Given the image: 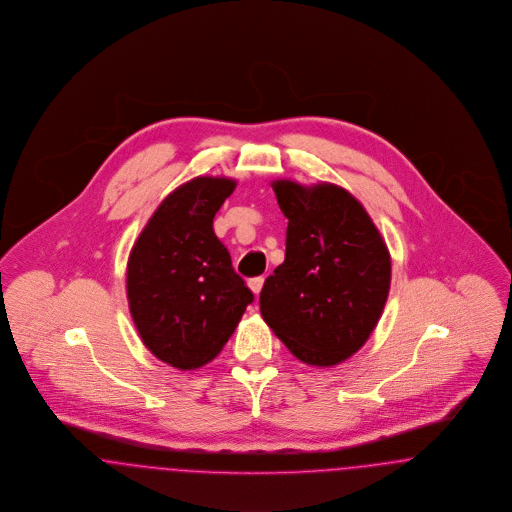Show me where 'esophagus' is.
<instances>
[{
    "label": "esophagus",
    "mask_w": 512,
    "mask_h": 512,
    "mask_svg": "<svg viewBox=\"0 0 512 512\" xmlns=\"http://www.w3.org/2000/svg\"><path fill=\"white\" fill-rule=\"evenodd\" d=\"M248 287H250V291H252L254 295H260V291H262V287H264V277H252V279H248Z\"/></svg>",
    "instance_id": "1"
}]
</instances>
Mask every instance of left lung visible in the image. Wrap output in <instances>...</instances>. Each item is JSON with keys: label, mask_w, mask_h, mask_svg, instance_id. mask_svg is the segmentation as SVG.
I'll list each match as a JSON object with an SVG mask.
<instances>
[{"label": "left lung", "mask_w": 512, "mask_h": 512, "mask_svg": "<svg viewBox=\"0 0 512 512\" xmlns=\"http://www.w3.org/2000/svg\"><path fill=\"white\" fill-rule=\"evenodd\" d=\"M289 219L285 262L260 293L262 318L298 360L335 366L368 341L391 285V256L372 217L331 183H271Z\"/></svg>", "instance_id": "8db88e82"}]
</instances>
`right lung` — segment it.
<instances>
[{
    "label": "right lung",
    "instance_id": "add662e5",
    "mask_svg": "<svg viewBox=\"0 0 512 512\" xmlns=\"http://www.w3.org/2000/svg\"><path fill=\"white\" fill-rule=\"evenodd\" d=\"M237 181L196 177L173 190L138 235L127 264L136 331L156 358L179 370L212 362L254 300L214 233Z\"/></svg>",
    "mask_w": 512,
    "mask_h": 512
}]
</instances>
